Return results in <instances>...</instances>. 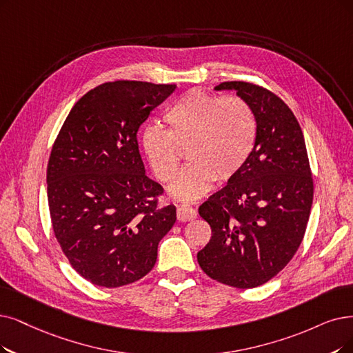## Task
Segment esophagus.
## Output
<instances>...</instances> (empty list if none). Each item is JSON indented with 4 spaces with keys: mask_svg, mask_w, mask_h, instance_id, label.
Segmentation results:
<instances>
[{
    "mask_svg": "<svg viewBox=\"0 0 353 353\" xmlns=\"http://www.w3.org/2000/svg\"><path fill=\"white\" fill-rule=\"evenodd\" d=\"M196 217L195 210L190 205H181L176 210V219L178 221H190L194 220Z\"/></svg>",
    "mask_w": 353,
    "mask_h": 353,
    "instance_id": "obj_1",
    "label": "esophagus"
}]
</instances>
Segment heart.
<instances>
[{"label": "heart", "instance_id": "obj_1", "mask_svg": "<svg viewBox=\"0 0 353 353\" xmlns=\"http://www.w3.org/2000/svg\"><path fill=\"white\" fill-rule=\"evenodd\" d=\"M168 130L153 125L142 136L152 172L161 182L176 176L181 150L190 163L169 190L174 199L192 201L216 179L236 176L249 161L256 142V119L239 97H220L201 90L181 95L165 112Z\"/></svg>", "mask_w": 353, "mask_h": 353}]
</instances>
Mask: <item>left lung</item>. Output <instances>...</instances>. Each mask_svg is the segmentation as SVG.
<instances>
[{"label": "left lung", "instance_id": "8db88e82", "mask_svg": "<svg viewBox=\"0 0 353 353\" xmlns=\"http://www.w3.org/2000/svg\"><path fill=\"white\" fill-rule=\"evenodd\" d=\"M253 110L256 142L242 171L199 208L211 239L196 253L221 284L255 288L292 259L313 204V178L300 124L288 105L255 83L221 82Z\"/></svg>", "mask_w": 353, "mask_h": 353}]
</instances>
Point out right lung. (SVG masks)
<instances>
[{
	"label": "right lung",
	"instance_id": "right-lung-1",
	"mask_svg": "<svg viewBox=\"0 0 353 353\" xmlns=\"http://www.w3.org/2000/svg\"><path fill=\"white\" fill-rule=\"evenodd\" d=\"M174 83L114 81L83 95L56 137L48 201L56 239L74 270L98 287L128 285L150 272L175 205L146 176L137 130Z\"/></svg>",
	"mask_w": 353,
	"mask_h": 353
}]
</instances>
